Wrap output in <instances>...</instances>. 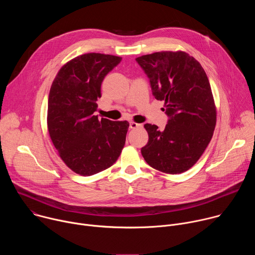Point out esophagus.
<instances>
[{
  "instance_id": "34e87169",
  "label": "esophagus",
  "mask_w": 255,
  "mask_h": 255,
  "mask_svg": "<svg viewBox=\"0 0 255 255\" xmlns=\"http://www.w3.org/2000/svg\"><path fill=\"white\" fill-rule=\"evenodd\" d=\"M130 128L131 129H136V128H141L142 127V124H138L136 122H130Z\"/></svg>"
}]
</instances>
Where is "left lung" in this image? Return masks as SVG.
Here are the masks:
<instances>
[{
    "mask_svg": "<svg viewBox=\"0 0 255 255\" xmlns=\"http://www.w3.org/2000/svg\"><path fill=\"white\" fill-rule=\"evenodd\" d=\"M136 61L149 78L155 99L164 102L169 118L163 131L144 125L148 142L141 148L142 156L161 172L187 171L206 150L216 126V105L206 72L197 59L180 50L142 55Z\"/></svg>",
    "mask_w": 255,
    "mask_h": 255,
    "instance_id": "1",
    "label": "left lung"
}]
</instances>
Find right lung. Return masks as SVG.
I'll list each match as a JSON object with an SVG mask.
<instances>
[{"label":"right lung","mask_w":255,"mask_h":255,"mask_svg":"<svg viewBox=\"0 0 255 255\" xmlns=\"http://www.w3.org/2000/svg\"><path fill=\"white\" fill-rule=\"evenodd\" d=\"M122 57L86 53L67 61L52 82L47 128L60 158L89 176L112 166L125 145L129 123L95 116L101 85Z\"/></svg>","instance_id":"right-lung-1"}]
</instances>
